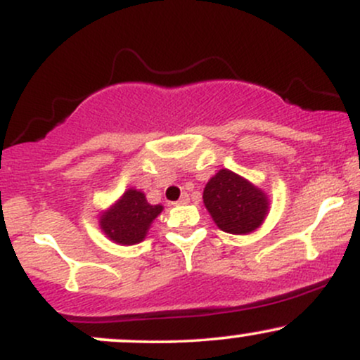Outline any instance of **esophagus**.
Listing matches in <instances>:
<instances>
[{
    "instance_id": "34e87169",
    "label": "esophagus",
    "mask_w": 360,
    "mask_h": 360,
    "mask_svg": "<svg viewBox=\"0 0 360 360\" xmlns=\"http://www.w3.org/2000/svg\"><path fill=\"white\" fill-rule=\"evenodd\" d=\"M186 203H189V194L183 193V194H181L179 200H177L176 203H172V205H186Z\"/></svg>"
}]
</instances>
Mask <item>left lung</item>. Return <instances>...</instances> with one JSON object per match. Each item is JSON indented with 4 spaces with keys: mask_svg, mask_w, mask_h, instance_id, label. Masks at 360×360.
Segmentation results:
<instances>
[{
    "mask_svg": "<svg viewBox=\"0 0 360 360\" xmlns=\"http://www.w3.org/2000/svg\"><path fill=\"white\" fill-rule=\"evenodd\" d=\"M203 201L218 229L233 235L257 230L269 212L266 193L229 169H220L208 181Z\"/></svg>",
    "mask_w": 360,
    "mask_h": 360,
    "instance_id": "left-lung-1",
    "label": "left lung"
}]
</instances>
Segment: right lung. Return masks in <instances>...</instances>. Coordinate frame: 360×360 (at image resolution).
<instances>
[{
    "label": "right lung",
    "instance_id": "1",
    "mask_svg": "<svg viewBox=\"0 0 360 360\" xmlns=\"http://www.w3.org/2000/svg\"><path fill=\"white\" fill-rule=\"evenodd\" d=\"M160 212L162 206L147 203L142 191L128 189L117 203L101 214L100 225L110 240L120 245H134L146 238L152 221Z\"/></svg>",
    "mask_w": 360,
    "mask_h": 360
}]
</instances>
